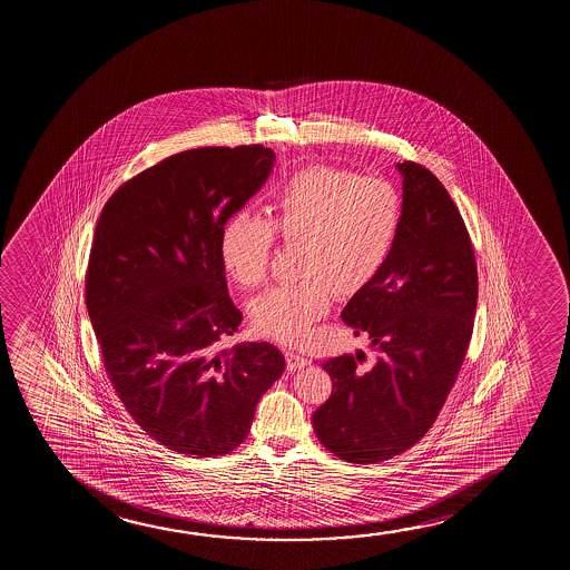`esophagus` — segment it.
Returning a JSON list of instances; mask_svg holds the SVG:
<instances>
[{
	"mask_svg": "<svg viewBox=\"0 0 570 570\" xmlns=\"http://www.w3.org/2000/svg\"><path fill=\"white\" fill-rule=\"evenodd\" d=\"M284 356H286V364H288L289 372H296V370H302V367L309 364V360L304 358L302 354H297V352L294 351L284 352Z\"/></svg>",
	"mask_w": 570,
	"mask_h": 570,
	"instance_id": "1",
	"label": "esophagus"
}]
</instances>
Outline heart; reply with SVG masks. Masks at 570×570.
<instances>
[{"instance_id": "heart-1", "label": "heart", "mask_w": 570, "mask_h": 570, "mask_svg": "<svg viewBox=\"0 0 570 570\" xmlns=\"http://www.w3.org/2000/svg\"><path fill=\"white\" fill-rule=\"evenodd\" d=\"M405 226V198L395 183L348 167L317 164L292 173L273 193L271 216L237 210L219 232V263L243 288L263 284L276 235L296 245L297 281L266 289L250 302L258 335L302 343L327 315L336 292L370 288L395 255Z\"/></svg>"}]
</instances>
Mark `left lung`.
I'll return each mask as SVG.
<instances>
[{"mask_svg":"<svg viewBox=\"0 0 570 570\" xmlns=\"http://www.w3.org/2000/svg\"><path fill=\"white\" fill-rule=\"evenodd\" d=\"M397 167L405 198L397 249L382 276L341 313L380 356L367 370L352 354L325 360L333 391L313 414L321 444L348 463L391 460L429 432L475 323V250L460 210L424 165Z\"/></svg>","mask_w":570,"mask_h":570,"instance_id":"obj_1","label":"left lung"}]
</instances>
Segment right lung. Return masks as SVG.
Returning a JSON list of instances; mask_svg holds the SVG:
<instances>
[{
    "instance_id": "right-lung-1",
    "label": "right lung",
    "mask_w": 570,
    "mask_h": 570,
    "mask_svg": "<svg viewBox=\"0 0 570 570\" xmlns=\"http://www.w3.org/2000/svg\"><path fill=\"white\" fill-rule=\"evenodd\" d=\"M261 144L165 157L112 193L95 227L86 304L118 399L173 452H234L284 372L271 343L224 346L243 315L227 294L219 232L263 187Z\"/></svg>"
}]
</instances>
